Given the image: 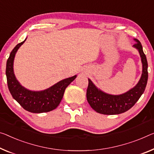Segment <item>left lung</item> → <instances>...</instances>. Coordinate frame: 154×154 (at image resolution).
Here are the masks:
<instances>
[{
  "label": "left lung",
  "instance_id": "8db88e82",
  "mask_svg": "<svg viewBox=\"0 0 154 154\" xmlns=\"http://www.w3.org/2000/svg\"><path fill=\"white\" fill-rule=\"evenodd\" d=\"M136 41L134 47L138 49L143 63V74L138 83L133 89L121 95L114 96L104 93L96 87L90 80L87 89V99L91 108L96 112L105 115L120 114L128 111L136 104L145 91L148 80V64L140 42Z\"/></svg>",
  "mask_w": 154,
  "mask_h": 154
}]
</instances>
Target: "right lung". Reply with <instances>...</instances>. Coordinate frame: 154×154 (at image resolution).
I'll return each mask as SVG.
<instances>
[{
    "label": "right lung",
    "instance_id": "obj_1",
    "mask_svg": "<svg viewBox=\"0 0 154 154\" xmlns=\"http://www.w3.org/2000/svg\"><path fill=\"white\" fill-rule=\"evenodd\" d=\"M25 41L26 39L14 47L7 61L6 75L9 90L21 107L28 112L32 113L51 112L59 105L65 89L75 79L76 75L61 80L44 91H32L24 88L14 75L13 63L16 51Z\"/></svg>",
    "mask_w": 154,
    "mask_h": 154
}]
</instances>
